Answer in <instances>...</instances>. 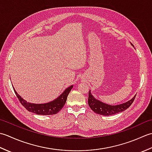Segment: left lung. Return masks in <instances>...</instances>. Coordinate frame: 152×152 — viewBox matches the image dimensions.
<instances>
[{
	"instance_id": "1",
	"label": "left lung",
	"mask_w": 152,
	"mask_h": 152,
	"mask_svg": "<svg viewBox=\"0 0 152 152\" xmlns=\"http://www.w3.org/2000/svg\"><path fill=\"white\" fill-rule=\"evenodd\" d=\"M135 95L134 97L130 101L125 102L124 104L112 106L105 104L99 100L95 99L91 95V91H89V97H88V104L93 111H94L96 114L103 115H110L118 114L119 112H121L127 109L133 102L135 99Z\"/></svg>"
}]
</instances>
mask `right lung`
<instances>
[{"instance_id": "right-lung-1", "label": "right lung", "mask_w": 152, "mask_h": 152, "mask_svg": "<svg viewBox=\"0 0 152 152\" xmlns=\"http://www.w3.org/2000/svg\"><path fill=\"white\" fill-rule=\"evenodd\" d=\"M73 86H70L69 88L64 90V91L57 99L45 104H33V103L27 102L18 94L14 88H13L19 102L28 112H31L38 115H53L56 114L62 109L66 101L68 95L69 94Z\"/></svg>"}]
</instances>
